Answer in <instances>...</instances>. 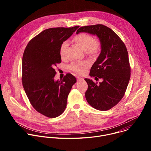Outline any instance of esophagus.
Segmentation results:
<instances>
[{"label": "esophagus", "mask_w": 151, "mask_h": 151, "mask_svg": "<svg viewBox=\"0 0 151 151\" xmlns=\"http://www.w3.org/2000/svg\"><path fill=\"white\" fill-rule=\"evenodd\" d=\"M76 79H77V81H82L83 79L82 78H81V77H77Z\"/></svg>", "instance_id": "1"}]
</instances>
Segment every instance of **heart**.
I'll return each mask as SVG.
<instances>
[{
	"label": "heart",
	"instance_id": "heart-1",
	"mask_svg": "<svg viewBox=\"0 0 151 151\" xmlns=\"http://www.w3.org/2000/svg\"><path fill=\"white\" fill-rule=\"evenodd\" d=\"M73 40L80 47L85 50L88 55H96L101 51V41L97 38H93V36L88 33H80L76 35L73 37ZM67 47L68 43L66 42L62 43L60 47L59 53L62 59L66 57ZM90 66V63L88 61H76L71 64L70 69L76 74L83 75Z\"/></svg>",
	"mask_w": 151,
	"mask_h": 151
}]
</instances>
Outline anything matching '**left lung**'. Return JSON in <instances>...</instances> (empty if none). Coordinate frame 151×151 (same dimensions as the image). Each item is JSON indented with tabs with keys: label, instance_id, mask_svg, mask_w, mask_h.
Here are the masks:
<instances>
[{
	"label": "left lung",
	"instance_id": "obj_1",
	"mask_svg": "<svg viewBox=\"0 0 151 151\" xmlns=\"http://www.w3.org/2000/svg\"><path fill=\"white\" fill-rule=\"evenodd\" d=\"M96 35L101 43V51L91 68L90 75L103 79L94 82L85 78L88 89L85 98L94 108L109 110L124 97L130 79L131 68L127 48L121 38L110 28L103 24L83 26L76 33Z\"/></svg>",
	"mask_w": 151,
	"mask_h": 151
}]
</instances>
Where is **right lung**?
I'll use <instances>...</instances> for the list:
<instances>
[{"label":"right lung","mask_w":151,"mask_h":151,"mask_svg":"<svg viewBox=\"0 0 151 151\" xmlns=\"http://www.w3.org/2000/svg\"><path fill=\"white\" fill-rule=\"evenodd\" d=\"M54 27L44 30L32 38L23 53L22 83L34 109L47 117L60 116L65 110L75 77L67 73L55 81V68L61 62L60 47L79 27Z\"/></svg>","instance_id":"right-lung-1"}]
</instances>
